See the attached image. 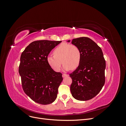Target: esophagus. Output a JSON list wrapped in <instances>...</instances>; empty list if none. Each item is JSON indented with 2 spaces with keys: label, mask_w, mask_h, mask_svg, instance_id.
<instances>
[{
  "label": "esophagus",
  "mask_w": 126,
  "mask_h": 126,
  "mask_svg": "<svg viewBox=\"0 0 126 126\" xmlns=\"http://www.w3.org/2000/svg\"><path fill=\"white\" fill-rule=\"evenodd\" d=\"M67 76H68V75L65 74H63V78L65 77H67Z\"/></svg>",
  "instance_id": "obj_1"
}]
</instances>
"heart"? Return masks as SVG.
I'll return each mask as SVG.
<instances>
[{"mask_svg":"<svg viewBox=\"0 0 126 126\" xmlns=\"http://www.w3.org/2000/svg\"><path fill=\"white\" fill-rule=\"evenodd\" d=\"M53 54L54 56H47V62L52 69L57 72L60 70L62 63L63 70H68L76 69L81 62L80 50L75 45L62 43L54 49Z\"/></svg>","mask_w":126,"mask_h":126,"instance_id":"obj_1","label":"heart"}]
</instances>
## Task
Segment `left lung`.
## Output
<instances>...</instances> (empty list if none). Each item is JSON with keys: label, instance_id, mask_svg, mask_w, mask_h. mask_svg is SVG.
Returning a JSON list of instances; mask_svg holds the SVG:
<instances>
[{"label": "left lung", "instance_id": "8db88e82", "mask_svg": "<svg viewBox=\"0 0 126 126\" xmlns=\"http://www.w3.org/2000/svg\"><path fill=\"white\" fill-rule=\"evenodd\" d=\"M71 44L79 48L81 59L77 69L69 75L72 79L71 93L76 99L88 100L98 94L105 84L104 55L100 47L88 37L73 39Z\"/></svg>", "mask_w": 126, "mask_h": 126}]
</instances>
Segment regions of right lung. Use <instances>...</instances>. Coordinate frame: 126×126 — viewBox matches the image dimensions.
Returning <instances> with one entry per match:
<instances>
[{
	"mask_svg": "<svg viewBox=\"0 0 126 126\" xmlns=\"http://www.w3.org/2000/svg\"><path fill=\"white\" fill-rule=\"evenodd\" d=\"M62 41L47 40L32 42L20 57L19 73L24 92L38 104L48 105L57 97L62 74L55 71L47 62V57Z\"/></svg>",
	"mask_w": 126,
	"mask_h": 126,
	"instance_id": "1",
	"label": "right lung"
}]
</instances>
